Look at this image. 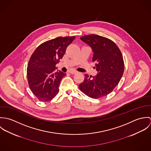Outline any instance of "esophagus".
Instances as JSON below:
<instances>
[{"label":"esophagus","mask_w":151,"mask_h":151,"mask_svg":"<svg viewBox=\"0 0 151 151\" xmlns=\"http://www.w3.org/2000/svg\"><path fill=\"white\" fill-rule=\"evenodd\" d=\"M69 73H70V74H77V73H78V71H76V70H71V71H69Z\"/></svg>","instance_id":"34e87169"}]
</instances>
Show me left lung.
Wrapping results in <instances>:
<instances>
[{
	"instance_id": "left-lung-1",
	"label": "left lung",
	"mask_w": 151,
	"mask_h": 151,
	"mask_svg": "<svg viewBox=\"0 0 151 151\" xmlns=\"http://www.w3.org/2000/svg\"><path fill=\"white\" fill-rule=\"evenodd\" d=\"M80 40L93 50L92 62L98 74L85 75L80 89L88 96L98 99L110 93L120 82L124 70L123 55L117 45L107 38L98 35H84Z\"/></svg>"
}]
</instances>
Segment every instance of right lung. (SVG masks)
<instances>
[{
    "label": "right lung",
    "mask_w": 151,
    "mask_h": 151,
    "mask_svg": "<svg viewBox=\"0 0 151 151\" xmlns=\"http://www.w3.org/2000/svg\"><path fill=\"white\" fill-rule=\"evenodd\" d=\"M75 38L57 37L46 41L32 54L27 66V80L31 91L40 101H49L59 93V86L66 74L55 72L56 65Z\"/></svg>",
    "instance_id": "obj_1"
}]
</instances>
